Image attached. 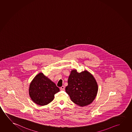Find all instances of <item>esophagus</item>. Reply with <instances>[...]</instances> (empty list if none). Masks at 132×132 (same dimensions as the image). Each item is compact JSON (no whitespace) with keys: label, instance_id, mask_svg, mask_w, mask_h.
<instances>
[{"label":"esophagus","instance_id":"obj_1","mask_svg":"<svg viewBox=\"0 0 132 132\" xmlns=\"http://www.w3.org/2000/svg\"><path fill=\"white\" fill-rule=\"evenodd\" d=\"M64 89H65L64 86H62L60 88V89H61V90H64Z\"/></svg>","mask_w":132,"mask_h":132}]
</instances>
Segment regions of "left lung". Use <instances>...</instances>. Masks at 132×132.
<instances>
[{
  "label": "left lung",
  "instance_id": "obj_1",
  "mask_svg": "<svg viewBox=\"0 0 132 132\" xmlns=\"http://www.w3.org/2000/svg\"><path fill=\"white\" fill-rule=\"evenodd\" d=\"M66 92L73 103L80 106L91 103L95 99L98 92V85L95 78L88 71L80 73L76 69L71 71Z\"/></svg>",
  "mask_w": 132,
  "mask_h": 132
}]
</instances>
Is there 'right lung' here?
<instances>
[{
	"mask_svg": "<svg viewBox=\"0 0 132 132\" xmlns=\"http://www.w3.org/2000/svg\"><path fill=\"white\" fill-rule=\"evenodd\" d=\"M29 91L33 102L38 105H45L53 101L59 89L43 73H40L31 82Z\"/></svg>",
	"mask_w": 132,
	"mask_h": 132,
	"instance_id": "obj_1",
	"label": "right lung"
}]
</instances>
